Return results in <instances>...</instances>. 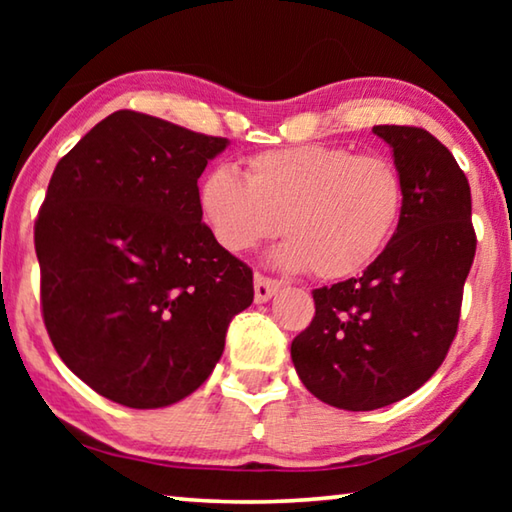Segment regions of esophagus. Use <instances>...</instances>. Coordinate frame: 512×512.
I'll list each match as a JSON object with an SVG mask.
<instances>
[{"instance_id":"esophagus-1","label":"esophagus","mask_w":512,"mask_h":512,"mask_svg":"<svg viewBox=\"0 0 512 512\" xmlns=\"http://www.w3.org/2000/svg\"><path fill=\"white\" fill-rule=\"evenodd\" d=\"M277 289H280V282L262 273H255V302L271 300L277 293Z\"/></svg>"}]
</instances>
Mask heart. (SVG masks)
<instances>
[{
    "label": "heart",
    "instance_id": "b5f03b06",
    "mask_svg": "<svg viewBox=\"0 0 512 512\" xmlns=\"http://www.w3.org/2000/svg\"><path fill=\"white\" fill-rule=\"evenodd\" d=\"M198 205L212 237L246 253L280 235L275 262L341 280L375 262L404 214V180L384 155L300 144L250 155L246 180L232 169L207 173Z\"/></svg>",
    "mask_w": 512,
    "mask_h": 512
}]
</instances>
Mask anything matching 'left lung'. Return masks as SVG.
Segmentation results:
<instances>
[{
  "instance_id": "obj_1",
  "label": "left lung",
  "mask_w": 512,
  "mask_h": 512,
  "mask_svg": "<svg viewBox=\"0 0 512 512\" xmlns=\"http://www.w3.org/2000/svg\"><path fill=\"white\" fill-rule=\"evenodd\" d=\"M372 133L402 173V221L361 277L314 289V320L291 343L307 391L345 411L400 402L440 368L476 253L470 183L447 146L415 126Z\"/></svg>"
}]
</instances>
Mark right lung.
<instances>
[{"mask_svg": "<svg viewBox=\"0 0 512 512\" xmlns=\"http://www.w3.org/2000/svg\"><path fill=\"white\" fill-rule=\"evenodd\" d=\"M228 140L117 110L56 164L36 221L51 343L131 409L192 395L221 359L253 271L203 223L198 178Z\"/></svg>", "mask_w": 512, "mask_h": 512, "instance_id": "right-lung-1", "label": "right lung"}]
</instances>
